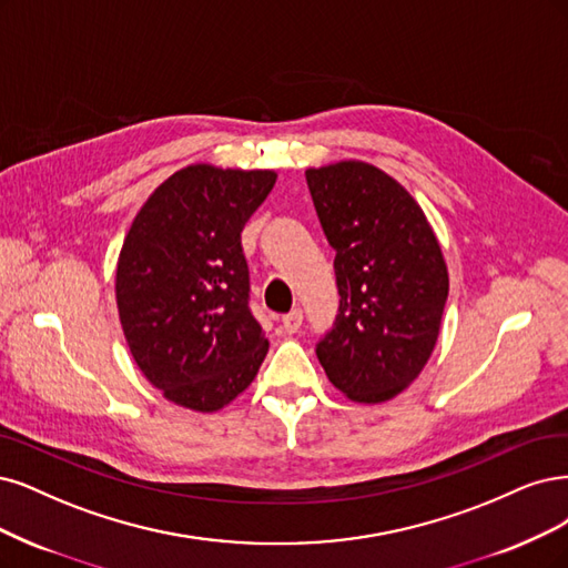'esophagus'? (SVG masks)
<instances>
[{"instance_id": "1", "label": "esophagus", "mask_w": 568, "mask_h": 568, "mask_svg": "<svg viewBox=\"0 0 568 568\" xmlns=\"http://www.w3.org/2000/svg\"><path fill=\"white\" fill-rule=\"evenodd\" d=\"M301 324H303V310H291L288 315H284L282 317V326H284V331L286 334H296V331L301 328Z\"/></svg>"}]
</instances>
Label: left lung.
Wrapping results in <instances>:
<instances>
[{"mask_svg":"<svg viewBox=\"0 0 568 568\" xmlns=\"http://www.w3.org/2000/svg\"><path fill=\"white\" fill-rule=\"evenodd\" d=\"M341 310L317 345L328 381L359 404L402 395L433 357L448 296L442 244L420 204L383 169L341 160L305 171Z\"/></svg>","mask_w":568,"mask_h":568,"instance_id":"1","label":"left lung"}]
</instances>
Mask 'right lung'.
<instances>
[{
    "mask_svg": "<svg viewBox=\"0 0 568 568\" xmlns=\"http://www.w3.org/2000/svg\"><path fill=\"white\" fill-rule=\"evenodd\" d=\"M275 181L270 169L190 164L150 194L126 232L116 312L133 362L175 406L221 410L267 355L248 310L242 230Z\"/></svg>",
    "mask_w": 568,
    "mask_h": 568,
    "instance_id": "1",
    "label": "right lung"
}]
</instances>
